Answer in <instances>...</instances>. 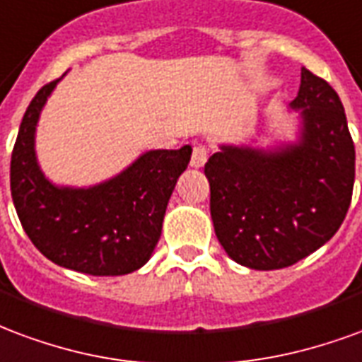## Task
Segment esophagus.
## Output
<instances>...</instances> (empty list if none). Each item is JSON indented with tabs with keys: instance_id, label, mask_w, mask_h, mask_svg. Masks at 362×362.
Wrapping results in <instances>:
<instances>
[{
	"instance_id": "34e87169",
	"label": "esophagus",
	"mask_w": 362,
	"mask_h": 362,
	"mask_svg": "<svg viewBox=\"0 0 362 362\" xmlns=\"http://www.w3.org/2000/svg\"><path fill=\"white\" fill-rule=\"evenodd\" d=\"M208 160V148L206 146H202V144H199V146H194L192 148V156H191V168H202L204 163H206Z\"/></svg>"
}]
</instances>
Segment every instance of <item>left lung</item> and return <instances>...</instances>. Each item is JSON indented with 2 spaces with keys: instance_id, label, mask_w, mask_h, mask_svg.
<instances>
[{
  "instance_id": "left-lung-1",
  "label": "left lung",
  "mask_w": 362,
  "mask_h": 362,
  "mask_svg": "<svg viewBox=\"0 0 362 362\" xmlns=\"http://www.w3.org/2000/svg\"><path fill=\"white\" fill-rule=\"evenodd\" d=\"M295 141L220 144L204 165L218 241L237 264L279 270L328 243L345 220L355 146L337 92L300 69Z\"/></svg>"
}]
</instances>
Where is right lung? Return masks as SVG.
I'll list each match as a JSON object with an SVG mask.
<instances>
[{"mask_svg":"<svg viewBox=\"0 0 362 362\" xmlns=\"http://www.w3.org/2000/svg\"><path fill=\"white\" fill-rule=\"evenodd\" d=\"M59 81L42 86L18 127L11 156L13 204L28 239L47 260L90 276H125L152 257L192 148L148 150L90 187L52 183L36 158V127Z\"/></svg>","mask_w":362,"mask_h":362,"instance_id":"right-lung-1","label":"right lung"}]
</instances>
